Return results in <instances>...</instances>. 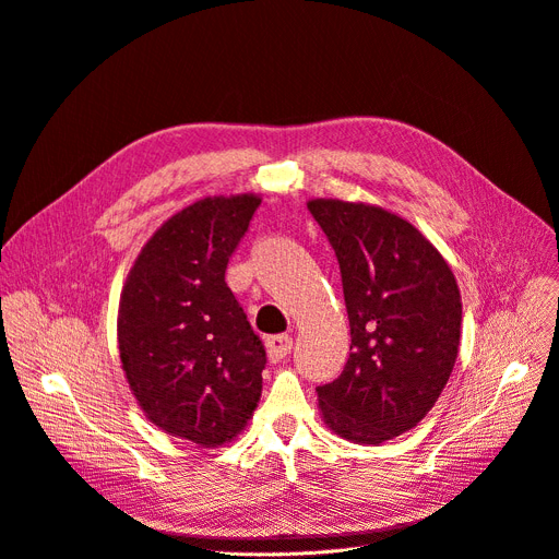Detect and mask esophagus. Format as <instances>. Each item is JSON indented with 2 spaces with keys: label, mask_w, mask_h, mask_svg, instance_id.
Instances as JSON below:
<instances>
[{
  "label": "esophagus",
  "mask_w": 559,
  "mask_h": 559,
  "mask_svg": "<svg viewBox=\"0 0 559 559\" xmlns=\"http://www.w3.org/2000/svg\"><path fill=\"white\" fill-rule=\"evenodd\" d=\"M293 349V338L288 334H277V336H269L266 338V352L273 364L282 360L286 354H290Z\"/></svg>",
  "instance_id": "34e87169"
}]
</instances>
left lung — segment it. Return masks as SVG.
<instances>
[{"mask_svg": "<svg viewBox=\"0 0 559 559\" xmlns=\"http://www.w3.org/2000/svg\"><path fill=\"white\" fill-rule=\"evenodd\" d=\"M336 252L349 318V358L318 385L324 421L338 436L381 444L433 408L461 345V290L442 254L381 207L311 201Z\"/></svg>", "mask_w": 559, "mask_h": 559, "instance_id": "1", "label": "left lung"}]
</instances>
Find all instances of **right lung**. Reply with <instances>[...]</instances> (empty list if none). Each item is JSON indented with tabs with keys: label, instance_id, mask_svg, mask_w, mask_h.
Segmentation results:
<instances>
[{
	"label": "right lung",
	"instance_id": "add662e5",
	"mask_svg": "<svg viewBox=\"0 0 559 559\" xmlns=\"http://www.w3.org/2000/svg\"><path fill=\"white\" fill-rule=\"evenodd\" d=\"M257 195L205 199L164 223L140 252L119 305L130 390L162 431L216 447L261 397L264 343L225 284Z\"/></svg>",
	"mask_w": 559,
	"mask_h": 559
}]
</instances>
